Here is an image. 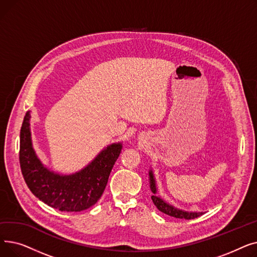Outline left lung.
<instances>
[{"label": "left lung", "mask_w": 257, "mask_h": 257, "mask_svg": "<svg viewBox=\"0 0 257 257\" xmlns=\"http://www.w3.org/2000/svg\"><path fill=\"white\" fill-rule=\"evenodd\" d=\"M150 176V188L152 193L154 194L151 199L153 201L154 205L158 208V210H160L161 212H164L168 215H171V217L177 218V219H185V220H192L195 218L200 217L201 214H203V212H187V211H182L180 209H177L176 207H174L168 203H166L165 201H163V199H160L159 197H156V185H155V180L153 177V173L152 171H150L149 173Z\"/></svg>", "instance_id": "8db88e82"}]
</instances>
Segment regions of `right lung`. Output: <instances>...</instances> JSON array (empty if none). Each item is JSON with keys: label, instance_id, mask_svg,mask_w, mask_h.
Instances as JSON below:
<instances>
[{"label": "right lung", "instance_id": "obj_1", "mask_svg": "<svg viewBox=\"0 0 257 257\" xmlns=\"http://www.w3.org/2000/svg\"><path fill=\"white\" fill-rule=\"evenodd\" d=\"M30 112L26 113L20 134V165L25 182L32 194L60 211H82L101 198L121 145L108 146L85 169L70 176L47 170L36 157L31 144Z\"/></svg>", "mask_w": 257, "mask_h": 257}]
</instances>
